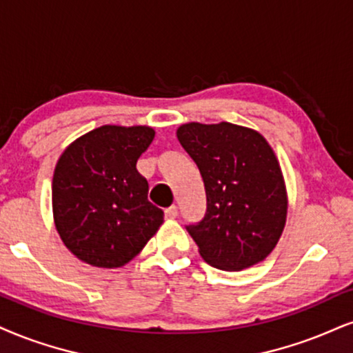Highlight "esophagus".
I'll return each instance as SVG.
<instances>
[{
	"label": "esophagus",
	"instance_id": "obj_1",
	"mask_svg": "<svg viewBox=\"0 0 353 353\" xmlns=\"http://www.w3.org/2000/svg\"><path fill=\"white\" fill-rule=\"evenodd\" d=\"M178 216V208L176 206H170L165 210V217L167 219H175V217Z\"/></svg>",
	"mask_w": 353,
	"mask_h": 353
}]
</instances>
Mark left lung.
Masks as SVG:
<instances>
[{"mask_svg":"<svg viewBox=\"0 0 353 353\" xmlns=\"http://www.w3.org/2000/svg\"><path fill=\"white\" fill-rule=\"evenodd\" d=\"M176 137L206 190V214L186 225L199 255L225 272L262 262L280 241L288 212L285 178L267 139L230 123H186Z\"/></svg>","mask_w":353,"mask_h":353,"instance_id":"obj_1","label":"left lung"}]
</instances>
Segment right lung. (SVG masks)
<instances>
[{"instance_id":"right-lung-1","label":"right lung","mask_w":353,"mask_h":353,"mask_svg":"<svg viewBox=\"0 0 353 353\" xmlns=\"http://www.w3.org/2000/svg\"><path fill=\"white\" fill-rule=\"evenodd\" d=\"M149 125L97 128L73 141L55 165L52 211L60 239L81 262L129 263L163 224L136 163L154 141Z\"/></svg>"}]
</instances>
